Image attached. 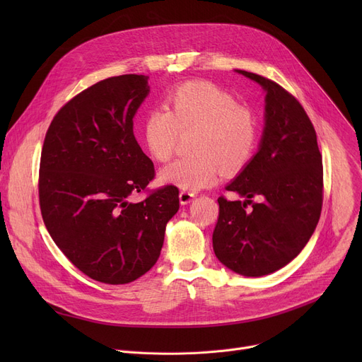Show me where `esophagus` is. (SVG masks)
<instances>
[{"label": "esophagus", "mask_w": 362, "mask_h": 362, "mask_svg": "<svg viewBox=\"0 0 362 362\" xmlns=\"http://www.w3.org/2000/svg\"><path fill=\"white\" fill-rule=\"evenodd\" d=\"M197 197V192H194V191H182L180 194H179V198H180V204H189L191 202L194 198Z\"/></svg>", "instance_id": "esophagus-1"}]
</instances>
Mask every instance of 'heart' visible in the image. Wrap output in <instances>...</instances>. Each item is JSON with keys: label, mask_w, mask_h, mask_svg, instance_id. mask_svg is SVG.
<instances>
[{"label": "heart", "mask_w": 362, "mask_h": 362, "mask_svg": "<svg viewBox=\"0 0 362 362\" xmlns=\"http://www.w3.org/2000/svg\"><path fill=\"white\" fill-rule=\"evenodd\" d=\"M191 132L194 154L176 160L160 173L161 182L186 191L216 185L223 168H243L258 146L254 112L230 92L205 81L185 82L168 90L164 107L148 111L141 129L148 154L158 163L173 157L180 133Z\"/></svg>", "instance_id": "1"}]
</instances>
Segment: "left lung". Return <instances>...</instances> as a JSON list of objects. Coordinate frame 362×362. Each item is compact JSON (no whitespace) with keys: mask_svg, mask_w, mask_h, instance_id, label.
Returning a JSON list of instances; mask_svg holds the SVG:
<instances>
[{"mask_svg":"<svg viewBox=\"0 0 362 362\" xmlns=\"http://www.w3.org/2000/svg\"><path fill=\"white\" fill-rule=\"evenodd\" d=\"M239 73L267 92L265 127L258 152L226 187L246 199H217L213 248L227 269L261 277L291 262L313 236L322 206V161L315 129L293 95L264 76Z\"/></svg>","mask_w":362,"mask_h":362,"instance_id":"1","label":"left lung"}]
</instances>
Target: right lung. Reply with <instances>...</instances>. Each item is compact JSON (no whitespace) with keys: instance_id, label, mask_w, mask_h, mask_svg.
Masks as SVG:
<instances>
[{"instance_id":"obj_1","label":"right lung","mask_w":362,"mask_h":362,"mask_svg":"<svg viewBox=\"0 0 362 362\" xmlns=\"http://www.w3.org/2000/svg\"><path fill=\"white\" fill-rule=\"evenodd\" d=\"M148 76L100 81L66 103L45 135L40 206L55 245L88 277L124 284L160 257L167 221L179 210L175 185L149 191L156 168L133 135ZM146 192L144 202L127 198Z\"/></svg>"}]
</instances>
